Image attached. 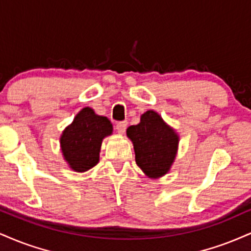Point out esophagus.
I'll use <instances>...</instances> for the list:
<instances>
[{
  "label": "esophagus",
  "mask_w": 251,
  "mask_h": 251,
  "mask_svg": "<svg viewBox=\"0 0 251 251\" xmlns=\"http://www.w3.org/2000/svg\"><path fill=\"white\" fill-rule=\"evenodd\" d=\"M126 127H127V122H118L116 124V129L118 133H125Z\"/></svg>",
  "instance_id": "obj_1"
}]
</instances>
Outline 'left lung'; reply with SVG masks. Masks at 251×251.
I'll return each instance as SVG.
<instances>
[{"mask_svg": "<svg viewBox=\"0 0 251 251\" xmlns=\"http://www.w3.org/2000/svg\"><path fill=\"white\" fill-rule=\"evenodd\" d=\"M134 146L135 162L151 177L162 176L170 171L176 155L179 137L154 111L141 116L138 125L126 131Z\"/></svg>", "mask_w": 251, "mask_h": 251, "instance_id": "left-lung-1", "label": "left lung"}]
</instances>
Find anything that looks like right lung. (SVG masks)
<instances>
[{"label": "right lung", "instance_id": "obj_1", "mask_svg": "<svg viewBox=\"0 0 251 251\" xmlns=\"http://www.w3.org/2000/svg\"><path fill=\"white\" fill-rule=\"evenodd\" d=\"M112 133V124L106 117L97 116L84 107L60 137L64 159L76 172H85L99 161L101 141Z\"/></svg>", "mask_w": 251, "mask_h": 251}]
</instances>
